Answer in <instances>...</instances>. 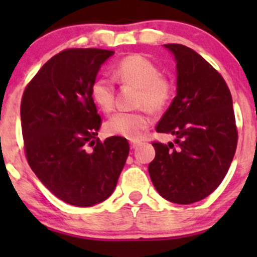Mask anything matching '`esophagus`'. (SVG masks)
<instances>
[{"mask_svg": "<svg viewBox=\"0 0 257 257\" xmlns=\"http://www.w3.org/2000/svg\"><path fill=\"white\" fill-rule=\"evenodd\" d=\"M139 145H141V142H139V141H132L131 142V148H132V149H136V148L139 147Z\"/></svg>", "mask_w": 257, "mask_h": 257, "instance_id": "obj_1", "label": "esophagus"}]
</instances>
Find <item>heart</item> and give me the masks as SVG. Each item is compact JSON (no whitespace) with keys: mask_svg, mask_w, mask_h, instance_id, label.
<instances>
[{"mask_svg":"<svg viewBox=\"0 0 257 257\" xmlns=\"http://www.w3.org/2000/svg\"><path fill=\"white\" fill-rule=\"evenodd\" d=\"M116 79L124 84L139 88L137 104L152 112L163 110L173 97V87L162 77L155 63L143 54H131L118 62L114 69ZM92 98L102 112L110 113L114 108L115 89L110 79L99 78L92 85ZM150 119L144 112H121L108 119L104 132L109 137H121L129 141L142 138Z\"/></svg>","mask_w":257,"mask_h":257,"instance_id":"heart-1","label":"heart"}]
</instances>
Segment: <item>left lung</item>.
I'll use <instances>...</instances> for the list:
<instances>
[{"label":"left lung","mask_w":257,"mask_h":257,"mask_svg":"<svg viewBox=\"0 0 257 257\" xmlns=\"http://www.w3.org/2000/svg\"><path fill=\"white\" fill-rule=\"evenodd\" d=\"M177 63V95L157 125L174 143H154L148 167L158 193L175 204L210 195L226 175L237 144L232 98L224 78L191 48L164 45Z\"/></svg>","instance_id":"obj_1"}]
</instances>
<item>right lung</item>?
<instances>
[{"mask_svg": "<svg viewBox=\"0 0 257 257\" xmlns=\"http://www.w3.org/2000/svg\"><path fill=\"white\" fill-rule=\"evenodd\" d=\"M114 54L67 49L52 57L26 88L21 123L31 169L53 195L74 206L109 198L129 154L125 138H97L100 116L92 85Z\"/></svg>", "mask_w": 257, "mask_h": 257, "instance_id": "add662e5", "label": "right lung"}]
</instances>
